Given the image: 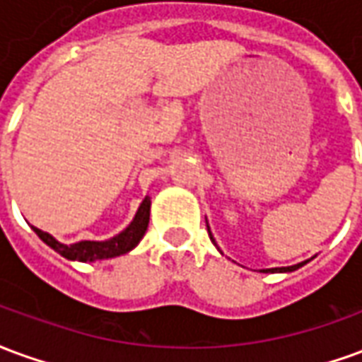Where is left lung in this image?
<instances>
[{"mask_svg": "<svg viewBox=\"0 0 362 362\" xmlns=\"http://www.w3.org/2000/svg\"><path fill=\"white\" fill-rule=\"evenodd\" d=\"M207 230H209V227H207ZM209 238L213 240L211 233H209ZM306 262H303V264H296V266H291V267H275V269H264V272H295V269H298L300 266H304Z\"/></svg>", "mask_w": 362, "mask_h": 362, "instance_id": "8db88e82", "label": "left lung"}]
</instances>
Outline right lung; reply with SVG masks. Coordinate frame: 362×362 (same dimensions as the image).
Listing matches in <instances>:
<instances>
[{
	"mask_svg": "<svg viewBox=\"0 0 362 362\" xmlns=\"http://www.w3.org/2000/svg\"><path fill=\"white\" fill-rule=\"evenodd\" d=\"M149 209H151V199L145 197L143 204L139 205V209L135 213L132 225L119 233L118 236H114L112 240H106V243H90V240H83V243L71 244V246H66V244H59L56 238H52L48 233H44L40 228H35V233L44 243L48 244L50 248L62 254L64 258L67 259H79V262H95V259H108L116 258V256H122L126 252L134 250L135 246L139 244V240L145 235L147 230V225H149Z\"/></svg>",
	"mask_w": 362,
	"mask_h": 362,
	"instance_id": "add662e5",
	"label": "right lung"
}]
</instances>
